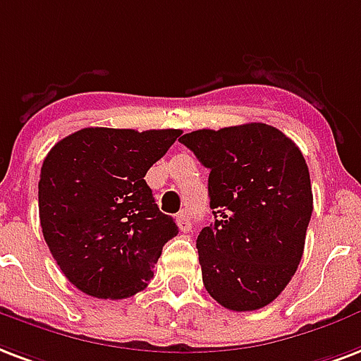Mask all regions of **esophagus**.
<instances>
[{
	"mask_svg": "<svg viewBox=\"0 0 361 361\" xmlns=\"http://www.w3.org/2000/svg\"><path fill=\"white\" fill-rule=\"evenodd\" d=\"M178 225H180V229L183 231V233H187V231H191L192 227V221H191V216L187 214V212H181V214H178Z\"/></svg>",
	"mask_w": 361,
	"mask_h": 361,
	"instance_id": "obj_1",
	"label": "esophagus"
}]
</instances>
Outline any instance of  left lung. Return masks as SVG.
Here are the masks:
<instances>
[{"instance_id": "obj_1", "label": "left lung", "mask_w": 361, "mask_h": 361, "mask_svg": "<svg viewBox=\"0 0 361 361\" xmlns=\"http://www.w3.org/2000/svg\"><path fill=\"white\" fill-rule=\"evenodd\" d=\"M208 176L214 224L197 238L206 291L236 312L267 307L295 274L312 216L305 157L265 123L189 132Z\"/></svg>"}]
</instances>
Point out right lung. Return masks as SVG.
Here are the masks:
<instances>
[{
	"mask_svg": "<svg viewBox=\"0 0 361 361\" xmlns=\"http://www.w3.org/2000/svg\"><path fill=\"white\" fill-rule=\"evenodd\" d=\"M181 130L82 128L54 145L39 176V221L64 276L87 295L125 299L153 279L178 235L145 183Z\"/></svg>",
	"mask_w": 361,
	"mask_h": 361,
	"instance_id": "right-lung-1",
	"label": "right lung"
}]
</instances>
